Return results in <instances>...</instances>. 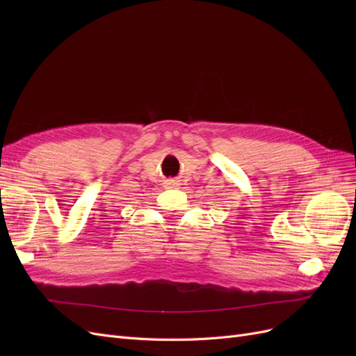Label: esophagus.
I'll list each match as a JSON object with an SVG mask.
<instances>
[{
    "label": "esophagus",
    "instance_id": "obj_1",
    "mask_svg": "<svg viewBox=\"0 0 356 356\" xmlns=\"http://www.w3.org/2000/svg\"><path fill=\"white\" fill-rule=\"evenodd\" d=\"M165 186H166L168 188H178V187H179V182H178L177 179H168V181L165 182Z\"/></svg>",
    "mask_w": 356,
    "mask_h": 356
}]
</instances>
